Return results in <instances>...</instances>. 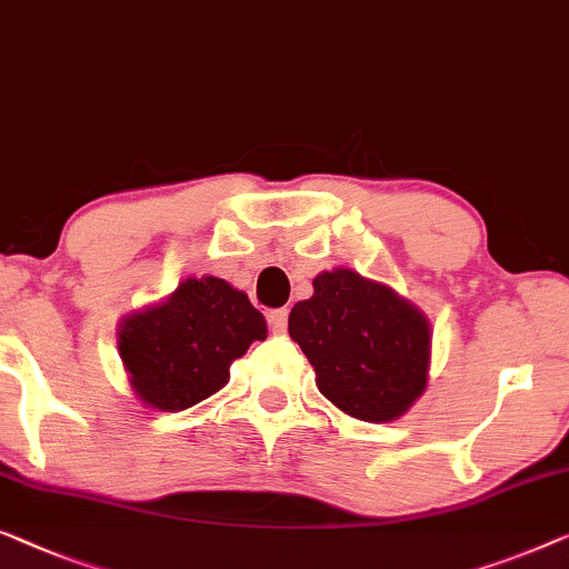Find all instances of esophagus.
<instances>
[{
  "label": "esophagus",
  "mask_w": 569,
  "mask_h": 569,
  "mask_svg": "<svg viewBox=\"0 0 569 569\" xmlns=\"http://www.w3.org/2000/svg\"><path fill=\"white\" fill-rule=\"evenodd\" d=\"M287 318H290V312H287V308L269 310V316H267L269 331L271 333H284L287 331Z\"/></svg>",
  "instance_id": "34e87169"
}]
</instances>
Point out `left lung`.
<instances>
[{
    "instance_id": "left-lung-1",
    "label": "left lung",
    "mask_w": 569,
    "mask_h": 569,
    "mask_svg": "<svg viewBox=\"0 0 569 569\" xmlns=\"http://www.w3.org/2000/svg\"><path fill=\"white\" fill-rule=\"evenodd\" d=\"M290 336L316 369L318 390L346 416L400 418L421 398L431 365V326L392 287L351 269L312 279V298L290 312Z\"/></svg>"
}]
</instances>
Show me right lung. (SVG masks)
Here are the masks:
<instances>
[{
	"label": "right lung",
	"mask_w": 569,
	"mask_h": 569,
	"mask_svg": "<svg viewBox=\"0 0 569 569\" xmlns=\"http://www.w3.org/2000/svg\"><path fill=\"white\" fill-rule=\"evenodd\" d=\"M264 339L267 320L249 295L226 279L189 277L163 302L122 318L118 349L138 398L177 413L226 387L233 359Z\"/></svg>",
	"instance_id": "right-lung-1"
}]
</instances>
